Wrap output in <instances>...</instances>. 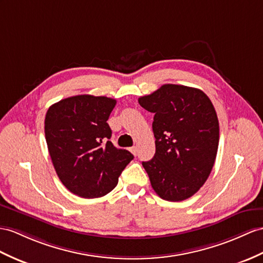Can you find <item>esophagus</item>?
<instances>
[{"instance_id": "esophagus-1", "label": "esophagus", "mask_w": 263, "mask_h": 263, "mask_svg": "<svg viewBox=\"0 0 263 263\" xmlns=\"http://www.w3.org/2000/svg\"><path fill=\"white\" fill-rule=\"evenodd\" d=\"M129 151L134 154V155H136V154H137V147L136 146H133V147H130Z\"/></svg>"}]
</instances>
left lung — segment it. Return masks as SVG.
<instances>
[{"label": "left lung", "instance_id": "left-lung-1", "mask_svg": "<svg viewBox=\"0 0 263 263\" xmlns=\"http://www.w3.org/2000/svg\"><path fill=\"white\" fill-rule=\"evenodd\" d=\"M154 114L155 155L143 166L163 200L180 202L206 182L215 162L220 128L210 98L200 89L163 85L138 99Z\"/></svg>", "mask_w": 263, "mask_h": 263}]
</instances>
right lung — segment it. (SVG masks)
Wrapping results in <instances>:
<instances>
[{"mask_svg": "<svg viewBox=\"0 0 263 263\" xmlns=\"http://www.w3.org/2000/svg\"><path fill=\"white\" fill-rule=\"evenodd\" d=\"M116 100L79 95L55 102L47 111L44 134L57 175L71 193L101 197L112 191L134 158L110 142L107 120Z\"/></svg>", "mask_w": 263, "mask_h": 263, "instance_id": "add662e5", "label": "right lung"}]
</instances>
